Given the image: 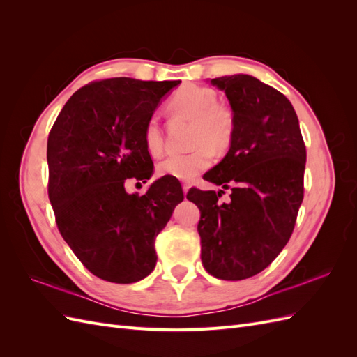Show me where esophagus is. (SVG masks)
<instances>
[{"label":"esophagus","mask_w":357,"mask_h":357,"mask_svg":"<svg viewBox=\"0 0 357 357\" xmlns=\"http://www.w3.org/2000/svg\"><path fill=\"white\" fill-rule=\"evenodd\" d=\"M189 188H190V185H189V183H183V192H185V195H186V193H188Z\"/></svg>","instance_id":"34e87169"}]
</instances>
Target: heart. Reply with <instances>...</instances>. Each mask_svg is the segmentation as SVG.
<instances>
[{
	"instance_id": "1",
	"label": "heart",
	"mask_w": 357,
	"mask_h": 357,
	"mask_svg": "<svg viewBox=\"0 0 357 357\" xmlns=\"http://www.w3.org/2000/svg\"><path fill=\"white\" fill-rule=\"evenodd\" d=\"M169 109L193 119L192 144L185 153H169L158 164V174L177 180H192L207 169L213 162V152L223 153L234 137V119L228 109L218 104V95L199 84H183L169 98ZM144 146L155 156L164 152V132L156 114L146 122Z\"/></svg>"
}]
</instances>
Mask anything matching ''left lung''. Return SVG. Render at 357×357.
<instances>
[{
	"label": "left lung",
	"mask_w": 357,
	"mask_h": 357,
	"mask_svg": "<svg viewBox=\"0 0 357 357\" xmlns=\"http://www.w3.org/2000/svg\"><path fill=\"white\" fill-rule=\"evenodd\" d=\"M211 83L234 113L229 152L204 178L231 189H190L201 211L198 232L205 271L220 280L253 277L271 264L294 232L304 199L307 150L298 116L286 96L247 74Z\"/></svg>",
	"instance_id": "left-lung-1"
}]
</instances>
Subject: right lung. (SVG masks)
Instances as JSON below:
<instances>
[{
    "label": "right lung",
    "mask_w": 357,
    "mask_h": 357,
    "mask_svg": "<svg viewBox=\"0 0 357 357\" xmlns=\"http://www.w3.org/2000/svg\"><path fill=\"white\" fill-rule=\"evenodd\" d=\"M180 83L129 77L83 86L63 105L47 138L49 199L58 229L79 261L105 282L129 284L153 271L155 240L181 186L156 180L129 195V180L146 183L153 162L143 131L162 96Z\"/></svg>",
    "instance_id": "right-lung-1"
}]
</instances>
